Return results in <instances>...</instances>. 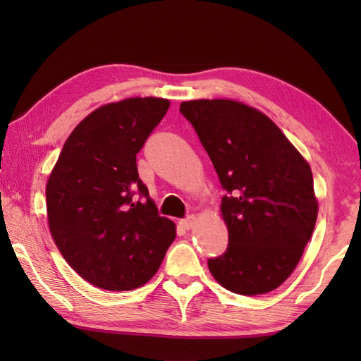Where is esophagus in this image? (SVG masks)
<instances>
[{
	"mask_svg": "<svg viewBox=\"0 0 361 361\" xmlns=\"http://www.w3.org/2000/svg\"><path fill=\"white\" fill-rule=\"evenodd\" d=\"M180 225H181L183 229H188V231H189V229H192L197 225V217L190 216L188 219H183V220H180Z\"/></svg>",
	"mask_w": 361,
	"mask_h": 361,
	"instance_id": "1",
	"label": "esophagus"
}]
</instances>
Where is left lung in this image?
<instances>
[{"label": "left lung", "instance_id": "obj_1", "mask_svg": "<svg viewBox=\"0 0 361 361\" xmlns=\"http://www.w3.org/2000/svg\"><path fill=\"white\" fill-rule=\"evenodd\" d=\"M220 185L228 248L208 260L221 287L255 296L293 273L318 217L312 169L274 122L233 99L181 102Z\"/></svg>", "mask_w": 361, "mask_h": 361}]
</instances>
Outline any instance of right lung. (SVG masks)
I'll list each match as a JSON object with an SVG mask.
<instances>
[{"instance_id":"1","label":"right lung","mask_w":361,"mask_h":361,"mask_svg":"<svg viewBox=\"0 0 361 361\" xmlns=\"http://www.w3.org/2000/svg\"><path fill=\"white\" fill-rule=\"evenodd\" d=\"M169 106L167 99L150 96L99 106L68 136L46 183L48 225L60 255L99 288L144 286L175 239V224L158 216L136 167V153Z\"/></svg>"}]
</instances>
